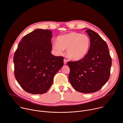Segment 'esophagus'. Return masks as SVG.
Instances as JSON below:
<instances>
[{"instance_id":"1","label":"esophagus","mask_w":123,"mask_h":123,"mask_svg":"<svg viewBox=\"0 0 123 123\" xmlns=\"http://www.w3.org/2000/svg\"><path fill=\"white\" fill-rule=\"evenodd\" d=\"M67 62H68V60H66V59H64V64H66L67 63Z\"/></svg>"}]
</instances>
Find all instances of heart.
I'll use <instances>...</instances> for the list:
<instances>
[{"instance_id":"heart-1","label":"heart","mask_w":123,"mask_h":123,"mask_svg":"<svg viewBox=\"0 0 123 123\" xmlns=\"http://www.w3.org/2000/svg\"><path fill=\"white\" fill-rule=\"evenodd\" d=\"M57 42L52 43V47L57 52L62 53L67 49L68 57L73 61H80L88 53L91 40L87 35L76 32H70L57 37Z\"/></svg>"}]
</instances>
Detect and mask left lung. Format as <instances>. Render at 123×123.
I'll use <instances>...</instances> for the list:
<instances>
[{"label": "left lung", "instance_id": "obj_1", "mask_svg": "<svg viewBox=\"0 0 123 123\" xmlns=\"http://www.w3.org/2000/svg\"><path fill=\"white\" fill-rule=\"evenodd\" d=\"M85 31L91 40L90 49L82 59L68 62L69 79L76 91L90 93L100 90L109 80L112 60L106 42L93 30Z\"/></svg>", "mask_w": 123, "mask_h": 123}]
</instances>
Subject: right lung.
<instances>
[{"label": "right lung", "mask_w": 123, "mask_h": 123, "mask_svg": "<svg viewBox=\"0 0 123 123\" xmlns=\"http://www.w3.org/2000/svg\"><path fill=\"white\" fill-rule=\"evenodd\" d=\"M51 38L49 30L37 29L25 36L18 44L13 59L14 74L27 93H46L64 65L63 57L51 53Z\"/></svg>", "instance_id": "right-lung-1"}]
</instances>
